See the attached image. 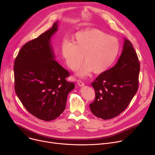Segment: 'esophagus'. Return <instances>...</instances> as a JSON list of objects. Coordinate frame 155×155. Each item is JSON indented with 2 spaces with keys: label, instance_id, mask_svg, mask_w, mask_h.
I'll use <instances>...</instances> for the list:
<instances>
[{
  "label": "esophagus",
  "instance_id": "34e87169",
  "mask_svg": "<svg viewBox=\"0 0 155 155\" xmlns=\"http://www.w3.org/2000/svg\"><path fill=\"white\" fill-rule=\"evenodd\" d=\"M77 84H78V85L79 86H80V87L84 86V85H85V84H84L81 80H77Z\"/></svg>",
  "mask_w": 155,
  "mask_h": 155
}]
</instances>
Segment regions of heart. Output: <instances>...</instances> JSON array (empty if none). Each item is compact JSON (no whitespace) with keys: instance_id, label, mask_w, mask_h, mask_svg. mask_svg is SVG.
Segmentation results:
<instances>
[{"instance_id":"obj_1","label":"heart","mask_w":155,"mask_h":155,"mask_svg":"<svg viewBox=\"0 0 155 155\" xmlns=\"http://www.w3.org/2000/svg\"><path fill=\"white\" fill-rule=\"evenodd\" d=\"M73 40V42L66 39L63 40L61 54L73 71L78 70L84 60V66L78 72L80 77H84L92 71L95 74L107 71L115 61L119 51L117 39L99 29L78 32Z\"/></svg>"}]
</instances>
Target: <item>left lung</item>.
Instances as JSON below:
<instances>
[{
	"mask_svg": "<svg viewBox=\"0 0 155 155\" xmlns=\"http://www.w3.org/2000/svg\"><path fill=\"white\" fill-rule=\"evenodd\" d=\"M140 64L134 49L125 38L123 50L115 65L101 73L92 83L95 99L91 112L104 120L115 117L131 102L139 85Z\"/></svg>",
	"mask_w": 155,
	"mask_h": 155,
	"instance_id": "8db88e82",
	"label": "left lung"
}]
</instances>
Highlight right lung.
<instances>
[{
    "instance_id": "right-lung-1",
    "label": "right lung",
    "mask_w": 155,
    "mask_h": 155,
    "mask_svg": "<svg viewBox=\"0 0 155 155\" xmlns=\"http://www.w3.org/2000/svg\"><path fill=\"white\" fill-rule=\"evenodd\" d=\"M58 29L53 27L26 43L14 61V87L26 109L36 117L50 121L64 111L70 92L75 88L66 78L70 73L54 60L51 38Z\"/></svg>"
}]
</instances>
